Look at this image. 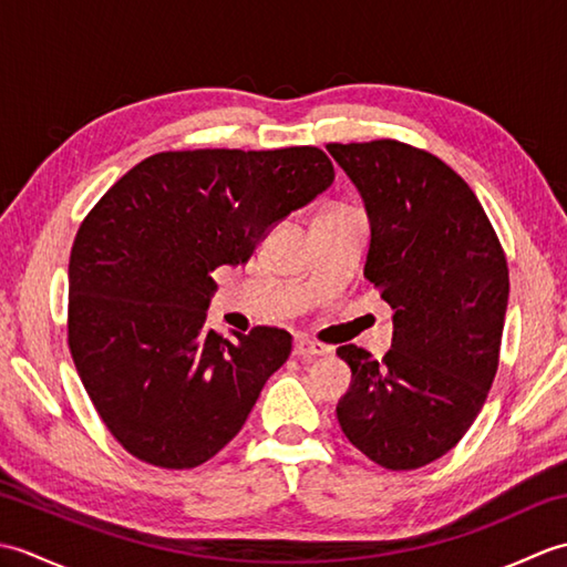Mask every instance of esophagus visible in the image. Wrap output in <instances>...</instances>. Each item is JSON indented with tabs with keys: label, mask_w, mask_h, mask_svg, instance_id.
I'll use <instances>...</instances> for the list:
<instances>
[{
	"label": "esophagus",
	"mask_w": 567,
	"mask_h": 567,
	"mask_svg": "<svg viewBox=\"0 0 567 567\" xmlns=\"http://www.w3.org/2000/svg\"><path fill=\"white\" fill-rule=\"evenodd\" d=\"M327 351H329L327 346H321L317 341H309L307 336H299V339L295 341V355L297 358H315V355H323Z\"/></svg>",
	"instance_id": "1"
}]
</instances>
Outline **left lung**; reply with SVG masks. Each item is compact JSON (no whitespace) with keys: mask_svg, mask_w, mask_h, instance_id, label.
<instances>
[{"mask_svg":"<svg viewBox=\"0 0 567 567\" xmlns=\"http://www.w3.org/2000/svg\"><path fill=\"white\" fill-rule=\"evenodd\" d=\"M370 221L365 280L394 309L392 348L336 355L351 388L336 416L388 470L433 463L465 436L495 380L509 270L483 204L436 155L400 141L329 143Z\"/></svg>","mask_w":567,"mask_h":567,"instance_id":"8db88e82","label":"left lung"}]
</instances>
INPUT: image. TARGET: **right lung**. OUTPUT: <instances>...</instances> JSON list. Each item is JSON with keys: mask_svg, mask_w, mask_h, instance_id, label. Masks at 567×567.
<instances>
[{"mask_svg": "<svg viewBox=\"0 0 567 567\" xmlns=\"http://www.w3.org/2000/svg\"><path fill=\"white\" fill-rule=\"evenodd\" d=\"M333 183L327 153L171 151L141 161L82 221L68 341L106 429L158 467H197L246 424L292 351L275 327L207 329L212 270L248 262L272 226Z\"/></svg>", "mask_w": 567, "mask_h": 567, "instance_id": "1", "label": "right lung"}]
</instances>
